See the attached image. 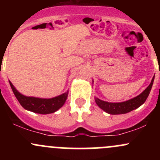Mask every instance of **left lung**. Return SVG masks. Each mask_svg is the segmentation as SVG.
<instances>
[{"label":"left lung","mask_w":160,"mask_h":160,"mask_svg":"<svg viewBox=\"0 0 160 160\" xmlns=\"http://www.w3.org/2000/svg\"><path fill=\"white\" fill-rule=\"evenodd\" d=\"M154 77H153L152 79V81L149 87L142 93H140L139 95H138L135 98H132V99L124 101V102L111 103L100 100L98 98H95V102H96V104H98L100 108H101L103 111L110 114H121L130 112V111L138 108L142 104H144L145 101H146L150 93V90L152 89V87Z\"/></svg>","instance_id":"1"}]
</instances>
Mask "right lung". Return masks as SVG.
<instances>
[{"mask_svg":"<svg viewBox=\"0 0 160 160\" xmlns=\"http://www.w3.org/2000/svg\"><path fill=\"white\" fill-rule=\"evenodd\" d=\"M9 83H10V86L13 90L14 96L16 97L21 105L26 110L38 113V114H47L58 111L65 104L66 100L68 96V91H67L62 94L52 98L27 97L19 93L11 81H9Z\"/></svg>","mask_w":160,"mask_h":160,"instance_id":"1","label":"right lung"}]
</instances>
